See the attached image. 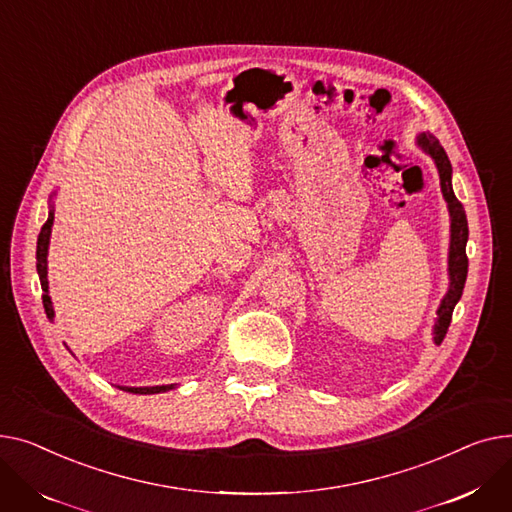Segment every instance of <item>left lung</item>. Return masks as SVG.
Returning <instances> with one entry per match:
<instances>
[{
  "instance_id": "8db88e82",
  "label": "left lung",
  "mask_w": 512,
  "mask_h": 512,
  "mask_svg": "<svg viewBox=\"0 0 512 512\" xmlns=\"http://www.w3.org/2000/svg\"><path fill=\"white\" fill-rule=\"evenodd\" d=\"M417 144L426 150V153L434 159V163L438 167L442 196L448 204V213H450V250H448V279H450V285H448L446 295L442 297L440 308H438V320L434 324V343L440 345L446 337L450 320H453V310H455L457 302L463 295V287H465V279H467L469 260H467L465 246H467V237H469V227H467L465 208L453 192V167H450V161L444 153V148L440 146V142L430 132L419 134Z\"/></svg>"
}]
</instances>
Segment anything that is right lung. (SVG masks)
Here are the masks:
<instances>
[{
    "label": "right lung",
    "instance_id": "add662e5",
    "mask_svg": "<svg viewBox=\"0 0 512 512\" xmlns=\"http://www.w3.org/2000/svg\"><path fill=\"white\" fill-rule=\"evenodd\" d=\"M51 225H53V208L49 210V217L45 221V225L41 227L39 239H37V273L41 279V287H43V308L49 320H53L55 312H53V304L49 297V283H47V250H49V237H51ZM175 384H163V386H119L122 390H128V393L134 395H155V393H165V390H171Z\"/></svg>",
    "mask_w": 512,
    "mask_h": 512
}]
</instances>
